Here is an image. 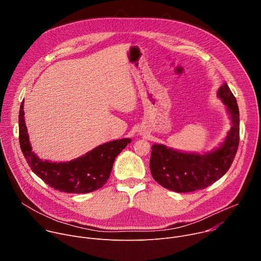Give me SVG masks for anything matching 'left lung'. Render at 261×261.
<instances>
[{"mask_svg": "<svg viewBox=\"0 0 261 261\" xmlns=\"http://www.w3.org/2000/svg\"><path fill=\"white\" fill-rule=\"evenodd\" d=\"M217 96L226 106L231 120V128L219 147L199 154L180 152L164 144L152 145L151 173L162 187L177 193L201 190L220 179L230 168L240 142V111L226 83L219 88Z\"/></svg>", "mask_w": 261, "mask_h": 261, "instance_id": "obj_1", "label": "left lung"}]
</instances>
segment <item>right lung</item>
Segmentation results:
<instances>
[{
	"mask_svg": "<svg viewBox=\"0 0 261 261\" xmlns=\"http://www.w3.org/2000/svg\"><path fill=\"white\" fill-rule=\"evenodd\" d=\"M19 144L32 171L51 188L66 193H90L107 181L116 157L131 142L122 138L98 145L84 156L66 162H51L37 156L30 143L24 122L23 101L20 105Z\"/></svg>",
	"mask_w": 261,
	"mask_h": 261,
	"instance_id": "add662e5",
	"label": "right lung"
}]
</instances>
